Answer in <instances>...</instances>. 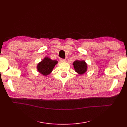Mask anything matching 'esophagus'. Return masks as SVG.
Wrapping results in <instances>:
<instances>
[{"mask_svg":"<svg viewBox=\"0 0 127 127\" xmlns=\"http://www.w3.org/2000/svg\"><path fill=\"white\" fill-rule=\"evenodd\" d=\"M60 61L61 63H64V62H65V61H66V60L64 59H61L60 60Z\"/></svg>","mask_w":127,"mask_h":127,"instance_id":"esophagus-1","label":"esophagus"}]
</instances>
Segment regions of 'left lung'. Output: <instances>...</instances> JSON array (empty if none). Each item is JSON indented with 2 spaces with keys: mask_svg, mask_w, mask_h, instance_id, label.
<instances>
[{
  "mask_svg": "<svg viewBox=\"0 0 127 127\" xmlns=\"http://www.w3.org/2000/svg\"><path fill=\"white\" fill-rule=\"evenodd\" d=\"M75 71L79 75H83L87 70V64L84 60H75L72 64Z\"/></svg>",
  "mask_w": 127,
  "mask_h": 127,
  "instance_id": "obj_1",
  "label": "left lung"
}]
</instances>
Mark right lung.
I'll return each mask as SVG.
<instances>
[{
	"mask_svg": "<svg viewBox=\"0 0 127 127\" xmlns=\"http://www.w3.org/2000/svg\"><path fill=\"white\" fill-rule=\"evenodd\" d=\"M58 63V61L52 60L50 58L46 57L37 65V70L44 76H47L52 72L56 64Z\"/></svg>",
	"mask_w": 127,
	"mask_h": 127,
	"instance_id": "right-lung-1",
	"label": "right lung"
}]
</instances>
